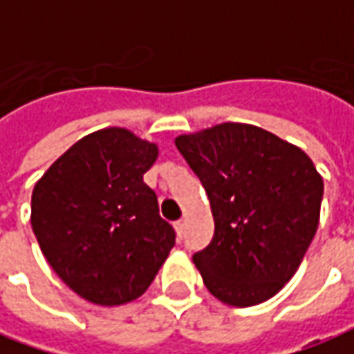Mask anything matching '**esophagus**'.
Returning <instances> with one entry per match:
<instances>
[{"mask_svg":"<svg viewBox=\"0 0 354 354\" xmlns=\"http://www.w3.org/2000/svg\"><path fill=\"white\" fill-rule=\"evenodd\" d=\"M174 228H176L178 237H182V234H184V228H185V222H184V220H178L176 224H174Z\"/></svg>","mask_w":354,"mask_h":354,"instance_id":"34e87169","label":"esophagus"}]
</instances>
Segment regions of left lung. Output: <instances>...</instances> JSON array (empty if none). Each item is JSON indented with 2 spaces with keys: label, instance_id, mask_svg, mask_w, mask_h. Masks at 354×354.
Masks as SVG:
<instances>
[{
  "label": "left lung",
  "instance_id": "8db88e82",
  "mask_svg": "<svg viewBox=\"0 0 354 354\" xmlns=\"http://www.w3.org/2000/svg\"><path fill=\"white\" fill-rule=\"evenodd\" d=\"M201 180L212 241L194 263L209 293L230 306L274 297L303 263L318 228L324 182L301 147L268 130L222 122L176 140Z\"/></svg>",
  "mask_w": 354,
  "mask_h": 354
}]
</instances>
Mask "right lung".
<instances>
[{
    "label": "right lung",
    "mask_w": 354,
    "mask_h": 354,
    "mask_svg": "<svg viewBox=\"0 0 354 354\" xmlns=\"http://www.w3.org/2000/svg\"><path fill=\"white\" fill-rule=\"evenodd\" d=\"M159 145L109 126L84 136L32 192V230L49 266L74 293L100 306L145 293L174 247L143 174Z\"/></svg>",
    "instance_id": "right-lung-1"
}]
</instances>
